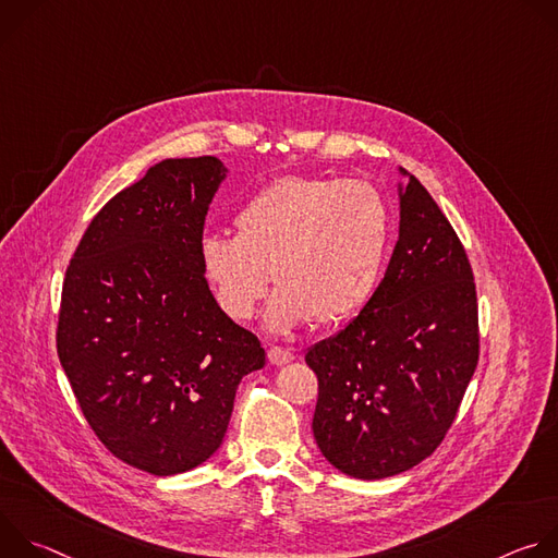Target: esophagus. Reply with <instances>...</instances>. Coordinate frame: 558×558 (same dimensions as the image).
Returning a JSON list of instances; mask_svg holds the SVG:
<instances>
[{"label":"esophagus","mask_w":558,"mask_h":558,"mask_svg":"<svg viewBox=\"0 0 558 558\" xmlns=\"http://www.w3.org/2000/svg\"><path fill=\"white\" fill-rule=\"evenodd\" d=\"M267 357H269V362H271L274 366H284V364H289V362L295 360V353H293L291 349L271 347V349L267 351Z\"/></svg>","instance_id":"esophagus-1"}]
</instances>
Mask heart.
Returning a JSON list of instances; mask_svg holds the SVG:
<instances>
[{"mask_svg": "<svg viewBox=\"0 0 558 558\" xmlns=\"http://www.w3.org/2000/svg\"><path fill=\"white\" fill-rule=\"evenodd\" d=\"M235 235L209 233L198 258L220 308L250 320L269 287H280L269 327L308 320L338 325L375 293L390 216L381 194L353 179L284 177L260 190L233 218Z\"/></svg>", "mask_w": 558, "mask_h": 558, "instance_id": "heart-1", "label": "heart"}]
</instances>
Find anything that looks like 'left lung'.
Here are the masks:
<instances>
[{"mask_svg": "<svg viewBox=\"0 0 558 558\" xmlns=\"http://www.w3.org/2000/svg\"><path fill=\"white\" fill-rule=\"evenodd\" d=\"M400 238L357 317L304 355L317 375L313 437L355 480H384L430 457L480 362L470 260L452 225L407 170Z\"/></svg>", "mask_w": 558, "mask_h": 558, "instance_id": "1", "label": "left lung"}]
</instances>
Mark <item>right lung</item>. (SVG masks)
I'll return each instance as SVG.
<instances>
[{
	"mask_svg": "<svg viewBox=\"0 0 558 558\" xmlns=\"http://www.w3.org/2000/svg\"><path fill=\"white\" fill-rule=\"evenodd\" d=\"M216 156L166 158L90 220L65 269L57 353L82 413L121 461L156 476L209 459L260 340L201 269Z\"/></svg>",
	"mask_w": 558,
	"mask_h": 558,
	"instance_id": "add662e5",
	"label": "right lung"
}]
</instances>
